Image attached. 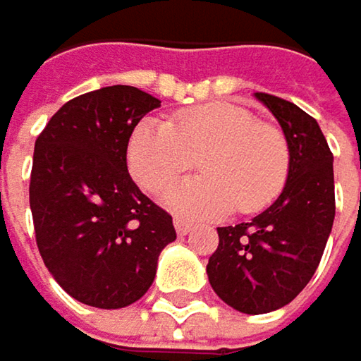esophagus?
I'll return each instance as SVG.
<instances>
[{
	"label": "esophagus",
	"instance_id": "esophagus-1",
	"mask_svg": "<svg viewBox=\"0 0 361 361\" xmlns=\"http://www.w3.org/2000/svg\"><path fill=\"white\" fill-rule=\"evenodd\" d=\"M174 229H176L178 235H187L191 231V223L185 221V219H174Z\"/></svg>",
	"mask_w": 361,
	"mask_h": 361
}]
</instances>
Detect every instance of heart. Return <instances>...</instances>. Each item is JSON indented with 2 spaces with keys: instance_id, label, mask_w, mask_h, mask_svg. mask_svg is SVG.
Instances as JSON below:
<instances>
[{
  "instance_id": "obj_1",
  "label": "heart",
  "mask_w": 361,
  "mask_h": 361,
  "mask_svg": "<svg viewBox=\"0 0 361 361\" xmlns=\"http://www.w3.org/2000/svg\"><path fill=\"white\" fill-rule=\"evenodd\" d=\"M200 157L202 176L166 193L172 210L187 216H219L233 206L257 212L281 191L290 149L283 132L240 104L210 102L174 117L145 119L128 142V166L136 183L159 193Z\"/></svg>"
}]
</instances>
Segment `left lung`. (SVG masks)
Returning <instances> with one entry per match:
<instances>
[{"instance_id": "obj_1", "label": "left lung", "mask_w": 361, "mask_h": 361, "mask_svg": "<svg viewBox=\"0 0 361 361\" xmlns=\"http://www.w3.org/2000/svg\"><path fill=\"white\" fill-rule=\"evenodd\" d=\"M277 119L290 149L277 200L250 223L219 227L208 261L212 290L235 311L261 315L298 296L324 255L334 223V170L317 121L294 102L255 94Z\"/></svg>"}]
</instances>
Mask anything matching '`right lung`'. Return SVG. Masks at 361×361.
Here are the masks:
<instances>
[{"label":"right lung","mask_w":361,"mask_h":361,"mask_svg":"<svg viewBox=\"0 0 361 361\" xmlns=\"http://www.w3.org/2000/svg\"><path fill=\"white\" fill-rule=\"evenodd\" d=\"M161 100L109 86L65 102L35 140L29 204L39 255L75 300L98 309L136 302L159 252L176 240L172 216L130 178L136 123Z\"/></svg>","instance_id":"1"}]
</instances>
